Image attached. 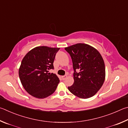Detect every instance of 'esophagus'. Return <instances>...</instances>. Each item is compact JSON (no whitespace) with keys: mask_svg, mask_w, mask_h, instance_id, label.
<instances>
[{"mask_svg":"<svg viewBox=\"0 0 128 128\" xmlns=\"http://www.w3.org/2000/svg\"><path fill=\"white\" fill-rule=\"evenodd\" d=\"M67 77H68V76H67V75H64V76H62V78L63 80H64V79H66Z\"/></svg>","mask_w":128,"mask_h":128,"instance_id":"obj_1","label":"esophagus"}]
</instances>
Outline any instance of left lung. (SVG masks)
<instances>
[{
    "label": "left lung",
    "instance_id": "8db88e82",
    "mask_svg": "<svg viewBox=\"0 0 128 128\" xmlns=\"http://www.w3.org/2000/svg\"><path fill=\"white\" fill-rule=\"evenodd\" d=\"M64 49L70 54L74 70V82L68 87L69 91L80 98L93 97L101 88L105 79V66L101 55L94 48L83 43Z\"/></svg>",
    "mask_w": 128,
    "mask_h": 128
}]
</instances>
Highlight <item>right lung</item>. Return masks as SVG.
<instances>
[{
    "label": "right lung",
    "mask_w": 128,
    "mask_h": 128,
    "mask_svg": "<svg viewBox=\"0 0 128 128\" xmlns=\"http://www.w3.org/2000/svg\"><path fill=\"white\" fill-rule=\"evenodd\" d=\"M59 48L37 46L26 54L19 68V77L24 89L37 98H44L54 92L60 82L53 69V62Z\"/></svg>",
    "instance_id": "right-lung-1"
}]
</instances>
